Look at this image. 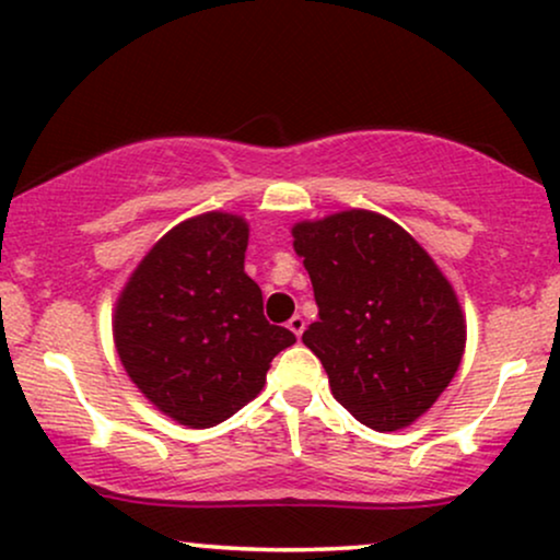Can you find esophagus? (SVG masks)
<instances>
[{"mask_svg":"<svg viewBox=\"0 0 560 560\" xmlns=\"http://www.w3.org/2000/svg\"><path fill=\"white\" fill-rule=\"evenodd\" d=\"M287 325H289V330H292L296 338H300V336H302V332H304V317H302V315H294V317H292V320H289Z\"/></svg>","mask_w":560,"mask_h":560,"instance_id":"1","label":"esophagus"}]
</instances>
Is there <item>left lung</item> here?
Returning <instances> with one entry per match:
<instances>
[{
	"label": "left lung",
	"mask_w": 560,
	"mask_h": 560,
	"mask_svg": "<svg viewBox=\"0 0 560 560\" xmlns=\"http://www.w3.org/2000/svg\"><path fill=\"white\" fill-rule=\"evenodd\" d=\"M317 302L302 341L332 398L374 431H398L434 406L465 351L455 289L393 219L338 211L292 228Z\"/></svg>",
	"instance_id": "obj_1"
}]
</instances>
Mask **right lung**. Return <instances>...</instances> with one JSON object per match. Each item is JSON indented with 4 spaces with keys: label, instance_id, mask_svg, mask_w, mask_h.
<instances>
[{
    "label": "right lung",
    "instance_id": "add662e5",
    "mask_svg": "<svg viewBox=\"0 0 560 560\" xmlns=\"http://www.w3.org/2000/svg\"><path fill=\"white\" fill-rule=\"evenodd\" d=\"M245 250L243 217L186 219L154 243L116 302L113 341L126 374L183 427L228 421L264 390L276 353L296 341L266 320Z\"/></svg>",
    "mask_w": 560,
    "mask_h": 560
}]
</instances>
